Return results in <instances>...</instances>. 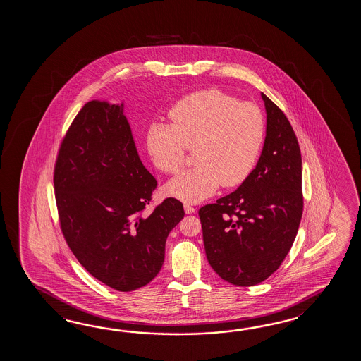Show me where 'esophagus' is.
I'll use <instances>...</instances> for the list:
<instances>
[{
	"instance_id": "34e87169",
	"label": "esophagus",
	"mask_w": 361,
	"mask_h": 361,
	"mask_svg": "<svg viewBox=\"0 0 361 361\" xmlns=\"http://www.w3.org/2000/svg\"><path fill=\"white\" fill-rule=\"evenodd\" d=\"M184 212H185L187 214H192V213L196 212V207H193L190 202H185V204H184Z\"/></svg>"
}]
</instances>
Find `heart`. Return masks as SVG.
Segmentation results:
<instances>
[{
    "instance_id": "b5f03b06",
    "label": "heart",
    "mask_w": 361,
    "mask_h": 361,
    "mask_svg": "<svg viewBox=\"0 0 361 361\" xmlns=\"http://www.w3.org/2000/svg\"><path fill=\"white\" fill-rule=\"evenodd\" d=\"M171 125L152 123L146 135L151 161L160 171L176 174L187 149H195V168L165 185L177 199L197 202L223 187H236L253 171L266 137L261 108L209 89L193 92L170 111Z\"/></svg>"
}]
</instances>
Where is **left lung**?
<instances>
[{
    "label": "left lung",
    "mask_w": 361,
    "mask_h": 361,
    "mask_svg": "<svg viewBox=\"0 0 361 361\" xmlns=\"http://www.w3.org/2000/svg\"><path fill=\"white\" fill-rule=\"evenodd\" d=\"M264 146L238 190L199 210L212 269L238 286L264 281L289 253L303 213L300 145L284 112L262 92Z\"/></svg>",
    "instance_id": "obj_1"
}]
</instances>
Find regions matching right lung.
Listing matches in <instances>:
<instances>
[{"label":"right lung","instance_id":"right-lung-1","mask_svg":"<svg viewBox=\"0 0 361 361\" xmlns=\"http://www.w3.org/2000/svg\"><path fill=\"white\" fill-rule=\"evenodd\" d=\"M123 104L92 100L71 123L54 166L55 201L66 243L84 269L118 292L148 284L165 243L184 216L168 197L145 213L157 180L140 161Z\"/></svg>","mask_w":361,"mask_h":361}]
</instances>
